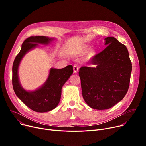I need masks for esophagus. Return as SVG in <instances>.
<instances>
[{
  "label": "esophagus",
  "instance_id": "34e87169",
  "mask_svg": "<svg viewBox=\"0 0 146 146\" xmlns=\"http://www.w3.org/2000/svg\"><path fill=\"white\" fill-rule=\"evenodd\" d=\"M73 70H74V73H77L79 70V67H78V66L76 64H74L73 66Z\"/></svg>",
  "mask_w": 146,
  "mask_h": 146
}]
</instances>
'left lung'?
<instances>
[{
    "label": "left lung",
    "mask_w": 146,
    "mask_h": 146,
    "mask_svg": "<svg viewBox=\"0 0 146 146\" xmlns=\"http://www.w3.org/2000/svg\"><path fill=\"white\" fill-rule=\"evenodd\" d=\"M105 40L107 47L90 59L96 67H82L79 72L84 100L98 110L109 109L124 98L132 70L126 46L112 36Z\"/></svg>",
    "instance_id": "left-lung-1"
}]
</instances>
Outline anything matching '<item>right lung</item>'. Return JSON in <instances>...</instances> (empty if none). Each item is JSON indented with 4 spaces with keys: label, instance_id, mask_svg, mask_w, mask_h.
<instances>
[{
    "label": "right lung",
    "instance_id": "1",
    "mask_svg": "<svg viewBox=\"0 0 146 146\" xmlns=\"http://www.w3.org/2000/svg\"><path fill=\"white\" fill-rule=\"evenodd\" d=\"M52 39L44 36L27 38L22 44L21 51L15 57L12 66V85L17 96L31 110L37 112H45L54 109L58 104L61 88L73 72L72 65L61 69L51 68L48 79L44 85L35 91L27 92L19 82L18 69L20 61L26 52L36 47L38 43L47 44Z\"/></svg>",
    "mask_w": 146,
    "mask_h": 146
}]
</instances>
